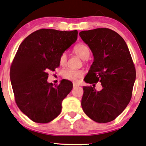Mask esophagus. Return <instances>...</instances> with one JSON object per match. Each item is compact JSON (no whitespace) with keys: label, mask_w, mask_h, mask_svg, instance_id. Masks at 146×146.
Instances as JSON below:
<instances>
[{"label":"esophagus","mask_w":146,"mask_h":146,"mask_svg":"<svg viewBox=\"0 0 146 146\" xmlns=\"http://www.w3.org/2000/svg\"><path fill=\"white\" fill-rule=\"evenodd\" d=\"M76 87H78V85L76 84H73V87L74 88H75Z\"/></svg>","instance_id":"1"}]
</instances>
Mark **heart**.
<instances>
[{"label":"heart","instance_id":"b5f03b06","mask_svg":"<svg viewBox=\"0 0 146 146\" xmlns=\"http://www.w3.org/2000/svg\"><path fill=\"white\" fill-rule=\"evenodd\" d=\"M73 52L75 54L82 59L86 60L88 59L90 56V49L84 44H78L74 48ZM67 62V55L66 53H62L59 57V64L64 66ZM84 75L83 71L81 70H74L71 69H65L62 71V76L68 80L76 82L78 78H82Z\"/></svg>","mask_w":146,"mask_h":146}]
</instances>
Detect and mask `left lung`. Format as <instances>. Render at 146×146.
<instances>
[{
	"mask_svg": "<svg viewBox=\"0 0 146 146\" xmlns=\"http://www.w3.org/2000/svg\"><path fill=\"white\" fill-rule=\"evenodd\" d=\"M80 38L94 56L84 81L100 82L102 89L83 87L82 107L97 123L110 122L123 112L130 102L136 71L128 46L116 32L107 28L81 31Z\"/></svg>",
	"mask_w": 146,
	"mask_h": 146,
	"instance_id": "obj_1",
	"label": "left lung"
}]
</instances>
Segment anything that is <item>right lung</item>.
Listing matches in <instances>:
<instances>
[{"label": "right lung", "mask_w": 146, "mask_h": 146, "mask_svg": "<svg viewBox=\"0 0 146 146\" xmlns=\"http://www.w3.org/2000/svg\"><path fill=\"white\" fill-rule=\"evenodd\" d=\"M78 31L42 29L28 36L18 48L10 69L15 102L32 121L47 123L61 112L62 102L73 89L63 79L53 87L47 71L59 66V57L77 39Z\"/></svg>", "instance_id": "1"}]
</instances>
